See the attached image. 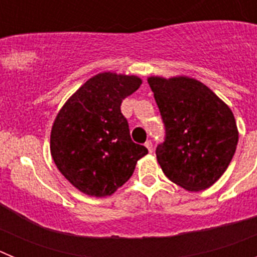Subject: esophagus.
Returning a JSON list of instances; mask_svg holds the SVG:
<instances>
[{"label": "esophagus", "instance_id": "obj_1", "mask_svg": "<svg viewBox=\"0 0 257 257\" xmlns=\"http://www.w3.org/2000/svg\"><path fill=\"white\" fill-rule=\"evenodd\" d=\"M144 145L147 147V149L149 151V153H152V152H153V144H152V142H149V140H148V142L145 143Z\"/></svg>", "mask_w": 257, "mask_h": 257}]
</instances>
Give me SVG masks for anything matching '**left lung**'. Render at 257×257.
Instances as JSON below:
<instances>
[{
    "instance_id": "left-lung-1",
    "label": "left lung",
    "mask_w": 257,
    "mask_h": 257,
    "mask_svg": "<svg viewBox=\"0 0 257 257\" xmlns=\"http://www.w3.org/2000/svg\"><path fill=\"white\" fill-rule=\"evenodd\" d=\"M148 83L165 123V142L156 149L163 174L189 192L210 188L235 153L238 128L233 112L194 78L153 76Z\"/></svg>"
}]
</instances>
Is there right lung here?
I'll return each mask as SVG.
<instances>
[{
  "label": "right lung",
  "instance_id": "obj_1",
  "mask_svg": "<svg viewBox=\"0 0 257 257\" xmlns=\"http://www.w3.org/2000/svg\"><path fill=\"white\" fill-rule=\"evenodd\" d=\"M142 85L136 76L103 72L74 92L59 110L50 151L59 171L79 192L112 196L148 154L131 140L121 103Z\"/></svg>",
  "mask_w": 257,
  "mask_h": 257
}]
</instances>
